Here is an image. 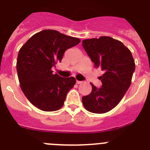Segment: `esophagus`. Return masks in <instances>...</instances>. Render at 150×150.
<instances>
[{
  "mask_svg": "<svg viewBox=\"0 0 150 150\" xmlns=\"http://www.w3.org/2000/svg\"><path fill=\"white\" fill-rule=\"evenodd\" d=\"M76 83H78V84H81V83H83V81H78V80H77V81H76Z\"/></svg>",
  "mask_w": 150,
  "mask_h": 150,
  "instance_id": "1",
  "label": "esophagus"
}]
</instances>
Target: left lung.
<instances>
[{
	"label": "left lung",
	"mask_w": 150,
	"mask_h": 150,
	"mask_svg": "<svg viewBox=\"0 0 150 150\" xmlns=\"http://www.w3.org/2000/svg\"><path fill=\"white\" fill-rule=\"evenodd\" d=\"M82 43L95 68L104 72L100 77L101 87L97 88L91 83L92 92L82 98V103L90 112H107L119 103L131 85L135 61L124 43L112 38L101 36L86 39Z\"/></svg>",
	"instance_id": "1"
}]
</instances>
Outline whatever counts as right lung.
Instances as JSON below:
<instances>
[{
	"instance_id": "right-lung-1",
	"label": "right lung",
	"mask_w": 150,
	"mask_h": 150,
	"mask_svg": "<svg viewBox=\"0 0 150 150\" xmlns=\"http://www.w3.org/2000/svg\"><path fill=\"white\" fill-rule=\"evenodd\" d=\"M80 42L78 38L45 29L32 36L20 49L16 64L18 80L23 94L35 107L46 112L63 107L76 80L54 75L52 67L61 62L66 50Z\"/></svg>"
}]
</instances>
